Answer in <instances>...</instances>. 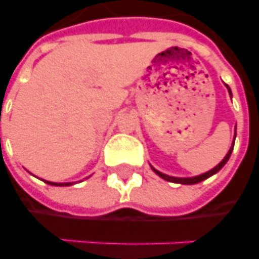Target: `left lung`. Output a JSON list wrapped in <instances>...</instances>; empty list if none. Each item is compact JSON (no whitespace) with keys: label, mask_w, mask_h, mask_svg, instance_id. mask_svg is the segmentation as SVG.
<instances>
[{"label":"left lung","mask_w":259,"mask_h":259,"mask_svg":"<svg viewBox=\"0 0 259 259\" xmlns=\"http://www.w3.org/2000/svg\"><path fill=\"white\" fill-rule=\"evenodd\" d=\"M227 91H229V95L232 96V91H230V88H229V85H226ZM234 139H236V131H234ZM234 139H233V144L232 146H230V149H229V152L226 153V156L223 157V160H222L218 166H214L213 168H210L209 171H206V173H202L199 174V176H194V177H173V176H167V174L162 173V171H159V170H156L153 166H150L152 167V170L155 171L159 177H162L163 180H166V181H170V183H176V184H184V185H192V184H198V183H201V181H203V180L209 179L210 176H213V174H216L219 170H221L225 164L227 163V160L230 159V155H232L233 152V148H234Z\"/></svg>","instance_id":"8db88e82"}]
</instances>
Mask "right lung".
Wrapping results in <instances>:
<instances>
[{
	"instance_id": "right-lung-1",
	"label": "right lung",
	"mask_w": 259,
	"mask_h": 259,
	"mask_svg": "<svg viewBox=\"0 0 259 259\" xmlns=\"http://www.w3.org/2000/svg\"><path fill=\"white\" fill-rule=\"evenodd\" d=\"M43 181L50 185H57V187H68V185L75 184V183H51V181H47V180H43Z\"/></svg>"
}]
</instances>
